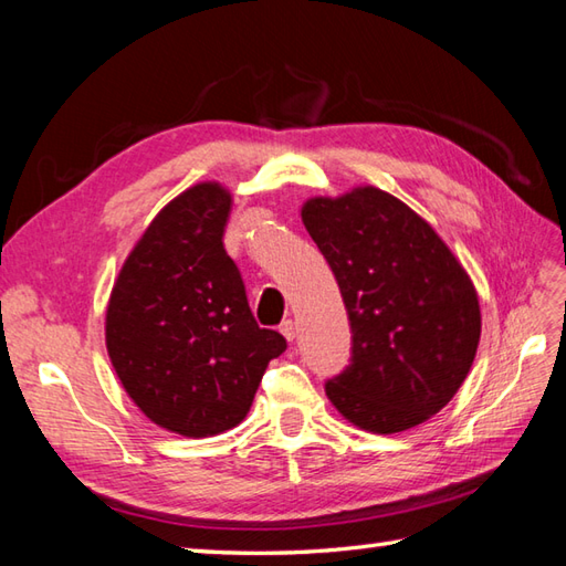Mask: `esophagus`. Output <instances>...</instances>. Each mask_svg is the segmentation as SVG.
Here are the masks:
<instances>
[{
  "instance_id": "obj_1",
  "label": "esophagus",
  "mask_w": 566,
  "mask_h": 566,
  "mask_svg": "<svg viewBox=\"0 0 566 566\" xmlns=\"http://www.w3.org/2000/svg\"><path fill=\"white\" fill-rule=\"evenodd\" d=\"M281 334L287 338V342H293V338L297 336V329H295V322L293 319H285V322H281Z\"/></svg>"
}]
</instances>
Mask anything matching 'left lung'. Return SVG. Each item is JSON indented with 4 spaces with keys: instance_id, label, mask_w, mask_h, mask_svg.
<instances>
[{
    "instance_id": "obj_1",
    "label": "left lung",
    "mask_w": 566,
    "mask_h": 566,
    "mask_svg": "<svg viewBox=\"0 0 566 566\" xmlns=\"http://www.w3.org/2000/svg\"><path fill=\"white\" fill-rule=\"evenodd\" d=\"M303 222L350 324V363L326 380V397L373 433L433 417L468 378L480 344L470 275L429 222L380 188L312 198Z\"/></svg>"
}]
</instances>
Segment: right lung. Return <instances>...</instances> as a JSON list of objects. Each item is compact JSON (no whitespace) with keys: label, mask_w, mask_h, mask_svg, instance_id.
Listing matches in <instances>:
<instances>
[{"label":"right lung","mask_w":566,"mask_h":566,"mask_svg":"<svg viewBox=\"0 0 566 566\" xmlns=\"http://www.w3.org/2000/svg\"><path fill=\"white\" fill-rule=\"evenodd\" d=\"M232 198L198 184L149 222L108 300L106 348L147 419L206 438L240 423L285 338L261 329L222 237Z\"/></svg>","instance_id":"right-lung-1"}]
</instances>
